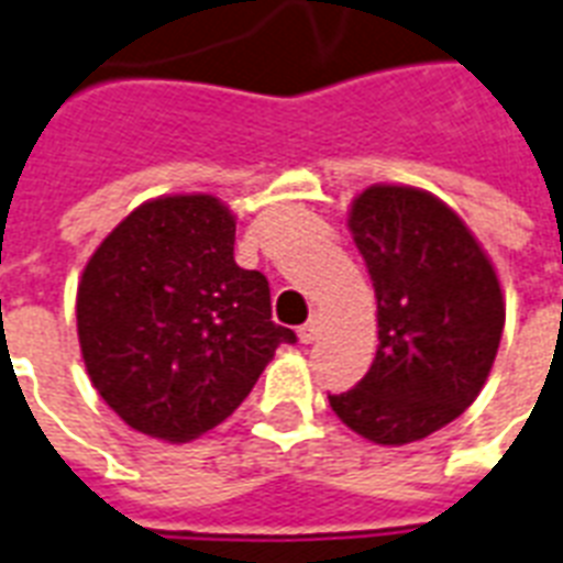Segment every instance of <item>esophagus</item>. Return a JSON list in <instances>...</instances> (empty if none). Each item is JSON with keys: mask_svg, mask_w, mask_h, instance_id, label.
<instances>
[{"mask_svg": "<svg viewBox=\"0 0 563 563\" xmlns=\"http://www.w3.org/2000/svg\"><path fill=\"white\" fill-rule=\"evenodd\" d=\"M297 335H300V341H303V344H314V341H318V335H321V318H318V314H314V318H309V321L300 327V332H297Z\"/></svg>", "mask_w": 563, "mask_h": 563, "instance_id": "34e87169", "label": "esophagus"}]
</instances>
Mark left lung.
<instances>
[{
	"instance_id": "8db88e82",
	"label": "left lung",
	"mask_w": 563,
	"mask_h": 563,
	"mask_svg": "<svg viewBox=\"0 0 563 563\" xmlns=\"http://www.w3.org/2000/svg\"><path fill=\"white\" fill-rule=\"evenodd\" d=\"M346 225L376 289L378 350L329 405L364 440L408 445L479 396L504 335V291L463 219L419 187H367Z\"/></svg>"
}]
</instances>
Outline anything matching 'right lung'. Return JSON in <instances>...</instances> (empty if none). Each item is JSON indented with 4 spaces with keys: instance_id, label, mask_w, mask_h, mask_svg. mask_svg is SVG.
<instances>
[{
    "instance_id": "1",
    "label": "right lung",
    "mask_w": 563,
    "mask_h": 563,
    "mask_svg": "<svg viewBox=\"0 0 563 563\" xmlns=\"http://www.w3.org/2000/svg\"><path fill=\"white\" fill-rule=\"evenodd\" d=\"M217 196H162L100 242L77 286V338L100 399L135 431L190 442L225 422L291 329L234 260Z\"/></svg>"
}]
</instances>
